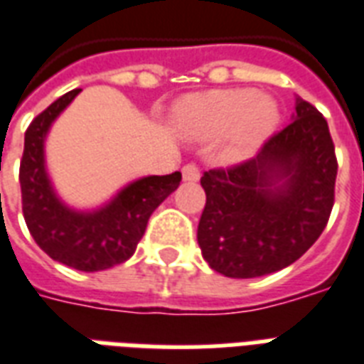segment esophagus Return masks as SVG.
Segmentation results:
<instances>
[{
    "mask_svg": "<svg viewBox=\"0 0 364 364\" xmlns=\"http://www.w3.org/2000/svg\"><path fill=\"white\" fill-rule=\"evenodd\" d=\"M183 179L185 181H198L200 179V168L196 164H185L183 166Z\"/></svg>",
    "mask_w": 364,
    "mask_h": 364,
    "instance_id": "1",
    "label": "esophagus"
}]
</instances>
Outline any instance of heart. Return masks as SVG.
<instances>
[{
	"mask_svg": "<svg viewBox=\"0 0 364 364\" xmlns=\"http://www.w3.org/2000/svg\"><path fill=\"white\" fill-rule=\"evenodd\" d=\"M279 121L276 102L253 90H211L188 96L177 122L194 139H217L228 134L225 154L242 159L270 136Z\"/></svg>",
	"mask_w": 364,
	"mask_h": 364,
	"instance_id": "heart-1",
	"label": "heart"
}]
</instances>
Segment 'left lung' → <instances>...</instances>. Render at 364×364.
Wrapping results in <instances>:
<instances>
[{"mask_svg":"<svg viewBox=\"0 0 364 364\" xmlns=\"http://www.w3.org/2000/svg\"><path fill=\"white\" fill-rule=\"evenodd\" d=\"M294 121L251 160L204 171L202 257L227 277H259L293 264L325 230L338 162L325 117L296 98Z\"/></svg>","mask_w":364,"mask_h":364,"instance_id":"obj_1","label":"left lung"}]
</instances>
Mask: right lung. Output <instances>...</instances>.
Listing matches in <instances>:
<instances>
[{
	"instance_id": "right-lung-1",
	"label": "right lung",
	"mask_w": 364,
	"mask_h": 364,
	"mask_svg": "<svg viewBox=\"0 0 364 364\" xmlns=\"http://www.w3.org/2000/svg\"><path fill=\"white\" fill-rule=\"evenodd\" d=\"M77 94L79 88L64 94L26 130L18 173L22 213L36 243L50 259L75 270L100 272L130 259L149 217L179 187L181 173L137 179L100 210L75 211L62 204L45 168V137Z\"/></svg>"
}]
</instances>
